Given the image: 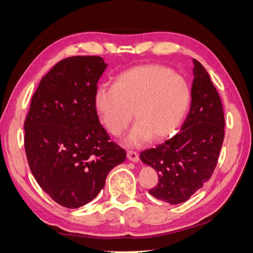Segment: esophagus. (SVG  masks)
<instances>
[{
    "mask_svg": "<svg viewBox=\"0 0 253 253\" xmlns=\"http://www.w3.org/2000/svg\"><path fill=\"white\" fill-rule=\"evenodd\" d=\"M127 158L132 163H137L139 160V156H138V154L135 153V151H128Z\"/></svg>",
    "mask_w": 253,
    "mask_h": 253,
    "instance_id": "1",
    "label": "esophagus"
}]
</instances>
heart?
<instances>
[{"label":"heart","mask_w":253,"mask_h":253,"mask_svg":"<svg viewBox=\"0 0 253 253\" xmlns=\"http://www.w3.org/2000/svg\"><path fill=\"white\" fill-rule=\"evenodd\" d=\"M94 102L104 126L114 136L135 126L124 144L140 147L151 139L170 137L180 126L190 104V88L180 75L159 64H142L118 74L114 86L100 85Z\"/></svg>","instance_id":"heart-1"}]
</instances>
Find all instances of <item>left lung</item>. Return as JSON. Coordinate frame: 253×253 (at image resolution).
Wrapping results in <instances>:
<instances>
[{"instance_id": "1", "label": "left lung", "mask_w": 253, "mask_h": 253, "mask_svg": "<svg viewBox=\"0 0 253 253\" xmlns=\"http://www.w3.org/2000/svg\"><path fill=\"white\" fill-rule=\"evenodd\" d=\"M192 63L191 104L180 131L140 154L159 177L149 194L170 205L185 203L209 180L224 138L221 99L205 67L195 58Z\"/></svg>"}]
</instances>
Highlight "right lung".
I'll list each match as a JSON object with an SVG mask.
<instances>
[{
	"label": "right lung",
	"instance_id": "right-lung-1",
	"mask_svg": "<svg viewBox=\"0 0 253 253\" xmlns=\"http://www.w3.org/2000/svg\"><path fill=\"white\" fill-rule=\"evenodd\" d=\"M106 67L99 56L58 62L41 80L25 119L31 171L40 187L65 208L93 200L108 172L126 159V151L109 141L95 107V90Z\"/></svg>",
	"mask_w": 253,
	"mask_h": 253
}]
</instances>
